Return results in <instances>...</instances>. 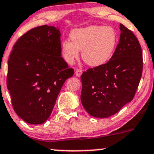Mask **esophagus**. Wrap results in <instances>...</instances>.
<instances>
[{"label":"esophagus","mask_w":154,"mask_h":154,"mask_svg":"<svg viewBox=\"0 0 154 154\" xmlns=\"http://www.w3.org/2000/svg\"><path fill=\"white\" fill-rule=\"evenodd\" d=\"M82 73V69H77V70H76V72H75L76 76H77V77H80Z\"/></svg>","instance_id":"esophagus-1"}]
</instances>
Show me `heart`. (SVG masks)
<instances>
[{
    "label": "heart",
    "instance_id": "obj_1",
    "mask_svg": "<svg viewBox=\"0 0 154 154\" xmlns=\"http://www.w3.org/2000/svg\"><path fill=\"white\" fill-rule=\"evenodd\" d=\"M69 40L61 44L63 56L72 64L79 58L80 51L84 61L91 66H100L112 56L118 44V33L110 26L90 25L77 28L70 33Z\"/></svg>",
    "mask_w": 154,
    "mask_h": 154
}]
</instances>
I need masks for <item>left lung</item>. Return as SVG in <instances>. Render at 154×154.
Returning a JSON list of instances; mask_svg holds the SVG:
<instances>
[{"label":"left lung","mask_w":154,"mask_h":154,"mask_svg":"<svg viewBox=\"0 0 154 154\" xmlns=\"http://www.w3.org/2000/svg\"><path fill=\"white\" fill-rule=\"evenodd\" d=\"M121 36L112 58L81 75V102L95 118H108L133 99L143 72V52L131 30L120 24Z\"/></svg>","instance_id":"1"}]
</instances>
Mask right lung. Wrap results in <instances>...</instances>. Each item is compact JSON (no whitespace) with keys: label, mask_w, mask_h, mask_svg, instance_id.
Instances as JSON below:
<instances>
[{"label":"right lung","mask_w":154,"mask_h":154,"mask_svg":"<svg viewBox=\"0 0 154 154\" xmlns=\"http://www.w3.org/2000/svg\"><path fill=\"white\" fill-rule=\"evenodd\" d=\"M73 74L61 57L58 28L45 25L28 30L14 44L8 60L7 88L15 112L28 124L45 123Z\"/></svg>","instance_id":"add662e5"}]
</instances>
